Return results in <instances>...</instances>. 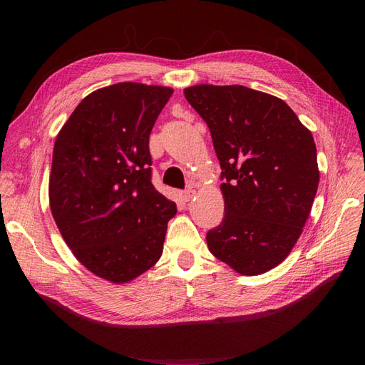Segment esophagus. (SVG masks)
<instances>
[{
  "instance_id": "esophagus-1",
  "label": "esophagus",
  "mask_w": 365,
  "mask_h": 365,
  "mask_svg": "<svg viewBox=\"0 0 365 365\" xmlns=\"http://www.w3.org/2000/svg\"><path fill=\"white\" fill-rule=\"evenodd\" d=\"M193 196H195V190H193V189H185V190L181 193V197H182L184 202H189Z\"/></svg>"
}]
</instances>
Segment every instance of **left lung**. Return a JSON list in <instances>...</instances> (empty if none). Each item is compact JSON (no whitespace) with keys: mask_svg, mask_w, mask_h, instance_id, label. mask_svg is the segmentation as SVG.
<instances>
[{"mask_svg":"<svg viewBox=\"0 0 365 365\" xmlns=\"http://www.w3.org/2000/svg\"><path fill=\"white\" fill-rule=\"evenodd\" d=\"M184 96L207 123L220 164L222 222L207 233L215 257L244 275L282 263L311 213L317 148L282 98L242 85H196Z\"/></svg>","mask_w":365,"mask_h":365,"instance_id":"obj_1","label":"left lung"}]
</instances>
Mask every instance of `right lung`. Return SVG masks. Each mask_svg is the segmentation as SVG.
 <instances>
[{
  "label": "right lung",
  "mask_w": 365,
  "mask_h": 365,
  "mask_svg": "<svg viewBox=\"0 0 365 365\" xmlns=\"http://www.w3.org/2000/svg\"><path fill=\"white\" fill-rule=\"evenodd\" d=\"M173 90L121 82L86 96L58 134L50 208L93 274L126 283L163 252L176 204L152 184L149 135Z\"/></svg>",
  "instance_id": "1"
}]
</instances>
